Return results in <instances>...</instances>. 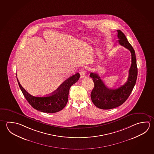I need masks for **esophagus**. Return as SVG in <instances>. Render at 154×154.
<instances>
[{"label": "esophagus", "mask_w": 154, "mask_h": 154, "mask_svg": "<svg viewBox=\"0 0 154 154\" xmlns=\"http://www.w3.org/2000/svg\"><path fill=\"white\" fill-rule=\"evenodd\" d=\"M80 76H81V78H83L85 76V72L83 70H81V72H80Z\"/></svg>", "instance_id": "esophagus-1"}]
</instances>
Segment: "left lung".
<instances>
[{"label": "left lung", "mask_w": 154, "mask_h": 154, "mask_svg": "<svg viewBox=\"0 0 154 154\" xmlns=\"http://www.w3.org/2000/svg\"><path fill=\"white\" fill-rule=\"evenodd\" d=\"M119 44L129 50L131 54V64L129 70L127 82L117 89H110L105 85L99 75L90 73L94 83V88L91 93V98L97 108L108 110L118 107L124 103L129 97L135 86L137 77V67L134 49L121 30H117Z\"/></svg>", "instance_id": "obj_1"}]
</instances>
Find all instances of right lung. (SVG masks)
Wrapping results in <instances>:
<instances>
[{"instance_id":"add662e5","label":"right lung","mask_w":154,"mask_h":154,"mask_svg":"<svg viewBox=\"0 0 154 154\" xmlns=\"http://www.w3.org/2000/svg\"><path fill=\"white\" fill-rule=\"evenodd\" d=\"M79 77V73H76L64 81L52 94L44 97H36L29 94L17 79L26 100L33 108L43 112L55 113L62 110L66 105L70 87L78 81Z\"/></svg>"}]
</instances>
